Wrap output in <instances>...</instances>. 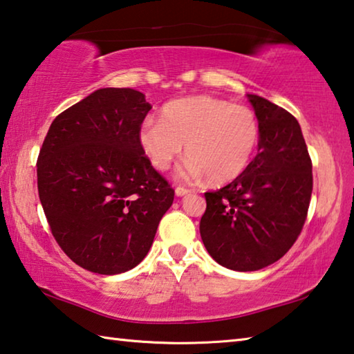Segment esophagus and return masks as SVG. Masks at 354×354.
<instances>
[{
	"instance_id": "34e87169",
	"label": "esophagus",
	"mask_w": 354,
	"mask_h": 354,
	"mask_svg": "<svg viewBox=\"0 0 354 354\" xmlns=\"http://www.w3.org/2000/svg\"><path fill=\"white\" fill-rule=\"evenodd\" d=\"M189 193H191L189 188H185V187H177V188H176V194H177L178 197L187 196V194H189Z\"/></svg>"
}]
</instances>
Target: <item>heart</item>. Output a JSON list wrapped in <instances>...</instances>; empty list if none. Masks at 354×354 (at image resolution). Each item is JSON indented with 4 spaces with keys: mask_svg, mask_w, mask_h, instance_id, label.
<instances>
[{
    "mask_svg": "<svg viewBox=\"0 0 354 354\" xmlns=\"http://www.w3.org/2000/svg\"><path fill=\"white\" fill-rule=\"evenodd\" d=\"M138 138L155 169H169L185 145L189 158L185 176L205 174L212 183H227L249 167L259 142V122L244 105L213 96H189L166 104L161 121L142 122Z\"/></svg>",
    "mask_w": 354,
    "mask_h": 354,
    "instance_id": "1",
    "label": "heart"
}]
</instances>
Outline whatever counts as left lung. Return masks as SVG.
Masks as SVG:
<instances>
[{"mask_svg": "<svg viewBox=\"0 0 354 354\" xmlns=\"http://www.w3.org/2000/svg\"><path fill=\"white\" fill-rule=\"evenodd\" d=\"M259 122L257 157L218 191L205 193L201 236L214 261L238 272L275 263L299 238L313 194V161L299 121L247 95Z\"/></svg>", "mask_w": 354, "mask_h": 354, "instance_id": "1", "label": "left lung"}]
</instances>
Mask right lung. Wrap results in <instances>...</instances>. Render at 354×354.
I'll list each match as a JSON object with an SVG mask.
<instances>
[{
  "label": "right lung",
  "instance_id": "obj_1",
  "mask_svg": "<svg viewBox=\"0 0 354 354\" xmlns=\"http://www.w3.org/2000/svg\"><path fill=\"white\" fill-rule=\"evenodd\" d=\"M152 107L133 88H101L55 116L37 158V187L54 239L101 275L133 269L174 201L140 146Z\"/></svg>",
  "mask_w": 354,
  "mask_h": 354
}]
</instances>
